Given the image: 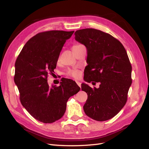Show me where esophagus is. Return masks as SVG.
Returning <instances> with one entry per match:
<instances>
[{
  "label": "esophagus",
  "instance_id": "obj_1",
  "mask_svg": "<svg viewBox=\"0 0 149 149\" xmlns=\"http://www.w3.org/2000/svg\"><path fill=\"white\" fill-rule=\"evenodd\" d=\"M76 84H77L78 85V86H79V87H81V83L79 81H76Z\"/></svg>",
  "mask_w": 149,
  "mask_h": 149
}]
</instances>
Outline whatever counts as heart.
<instances>
[{
	"label": "heart",
	"mask_w": 149,
	"mask_h": 149,
	"mask_svg": "<svg viewBox=\"0 0 149 149\" xmlns=\"http://www.w3.org/2000/svg\"><path fill=\"white\" fill-rule=\"evenodd\" d=\"M81 45H74L73 47V48L78 47ZM66 74L68 76H70V77H71L74 79H78L80 78L81 75V72L80 70H78V69H71L68 70Z\"/></svg>",
	"instance_id": "obj_1"
}]
</instances>
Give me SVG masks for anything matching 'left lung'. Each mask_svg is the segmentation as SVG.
Wrapping results in <instances>:
<instances>
[{
    "label": "left lung",
    "instance_id": "obj_1",
    "mask_svg": "<svg viewBox=\"0 0 149 149\" xmlns=\"http://www.w3.org/2000/svg\"><path fill=\"white\" fill-rule=\"evenodd\" d=\"M74 35L76 41L87 49L84 80L100 83L99 88L81 84L82 91L88 94L84 111L94 120H109L127 102L132 84V66L127 53L118 40L101 30L84 29L76 31Z\"/></svg>",
    "mask_w": 149,
    "mask_h": 149
}]
</instances>
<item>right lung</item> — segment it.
Returning <instances> with one entry per match:
<instances>
[{"mask_svg":"<svg viewBox=\"0 0 149 149\" xmlns=\"http://www.w3.org/2000/svg\"><path fill=\"white\" fill-rule=\"evenodd\" d=\"M73 33L63 30L39 33L26 43L16 60L14 81L20 102L31 116L42 123H52L61 118L68 99L80 90L69 79L63 80L59 86L49 88L47 83L63 47Z\"/></svg>","mask_w":149,"mask_h":149,"instance_id":"add662e5","label":"right lung"}]
</instances>
